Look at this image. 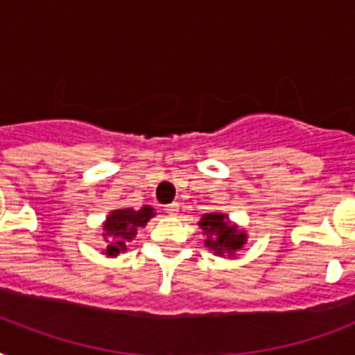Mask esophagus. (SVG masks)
Here are the masks:
<instances>
[{"instance_id": "1", "label": "esophagus", "mask_w": 355, "mask_h": 355, "mask_svg": "<svg viewBox=\"0 0 355 355\" xmlns=\"http://www.w3.org/2000/svg\"><path fill=\"white\" fill-rule=\"evenodd\" d=\"M164 210H166L167 216H177V214H178V205H177V202H171V205H167L166 208H164Z\"/></svg>"}]
</instances>
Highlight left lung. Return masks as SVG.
<instances>
[{"label":"left lung","instance_id":"1","mask_svg":"<svg viewBox=\"0 0 355 355\" xmlns=\"http://www.w3.org/2000/svg\"><path fill=\"white\" fill-rule=\"evenodd\" d=\"M199 227L202 228L205 245L210 250H214L217 256H221L225 252L228 256H234L247 243L245 230H239L237 225H232L228 221V216H225L221 211L205 214L200 217Z\"/></svg>","mask_w":355,"mask_h":355}]
</instances>
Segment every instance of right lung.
<instances>
[{
  "instance_id": "1",
  "label": "right lung",
  "mask_w": 355,
  "mask_h": 355,
  "mask_svg": "<svg viewBox=\"0 0 355 355\" xmlns=\"http://www.w3.org/2000/svg\"><path fill=\"white\" fill-rule=\"evenodd\" d=\"M153 216H155V208L150 206H144L139 210L125 208V210L110 211L103 225V237L108 243L105 254L118 256L119 252L127 250V245L136 237L138 228H144Z\"/></svg>"
}]
</instances>
